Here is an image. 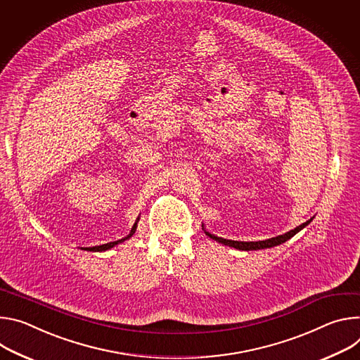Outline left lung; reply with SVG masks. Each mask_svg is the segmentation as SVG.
Masks as SVG:
<instances>
[{
    "label": "left lung",
    "instance_id": "1",
    "mask_svg": "<svg viewBox=\"0 0 360 360\" xmlns=\"http://www.w3.org/2000/svg\"><path fill=\"white\" fill-rule=\"evenodd\" d=\"M311 220H313V217L309 219L307 221H304L303 224L297 226L296 229H293V230L285 233V234H278V236H276V237L266 238V240H259V242H238V240H230V238H223V237H219V236H216V234L207 231V230L205 229V224H202V226H203L205 233H206L210 238H213V240H216V242H219V243H221V245H224V246L234 248V249H237V250H246V252H249V250L270 249V248H274V246H278V245H282V243L288 242L289 238H292L296 233H299L302 229H304Z\"/></svg>",
    "mask_w": 360,
    "mask_h": 360
}]
</instances>
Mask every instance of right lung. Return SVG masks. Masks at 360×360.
<instances>
[{"instance_id":"obj_1","label":"right lung","mask_w":360,"mask_h":360,"mask_svg":"<svg viewBox=\"0 0 360 360\" xmlns=\"http://www.w3.org/2000/svg\"><path fill=\"white\" fill-rule=\"evenodd\" d=\"M139 220H140V216L137 217L136 223L133 224V227H131L130 233H129L126 237L120 238V240H115V242H110V243H105V245H101V246H93V248H82V250H87V252H105V250H110V249H112L114 246H117V245H120V243H123V242L129 240V238H130V237H131V236L136 233V230H137V223H139Z\"/></svg>"}]
</instances>
